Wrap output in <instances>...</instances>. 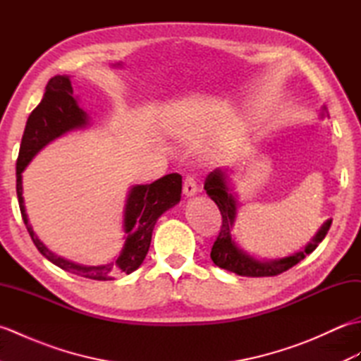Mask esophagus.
Wrapping results in <instances>:
<instances>
[{
  "mask_svg": "<svg viewBox=\"0 0 361 361\" xmlns=\"http://www.w3.org/2000/svg\"><path fill=\"white\" fill-rule=\"evenodd\" d=\"M183 194L186 197H194L197 194V183L192 176H188L185 183H183Z\"/></svg>",
  "mask_w": 361,
  "mask_h": 361,
  "instance_id": "obj_1",
  "label": "esophagus"
}]
</instances>
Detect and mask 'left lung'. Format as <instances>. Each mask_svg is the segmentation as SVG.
I'll return each mask as SVG.
<instances>
[{
    "label": "left lung",
    "instance_id": "left-lung-1",
    "mask_svg": "<svg viewBox=\"0 0 361 361\" xmlns=\"http://www.w3.org/2000/svg\"><path fill=\"white\" fill-rule=\"evenodd\" d=\"M324 114H327L326 106H323L321 118H324ZM204 190L211 197V200H214V203L219 206L221 212V228L211 250L212 262L224 268V270L233 271L239 276L262 278V276H276L287 271L288 268L301 262L312 251H315L332 225V219L326 220L323 226L318 229V233L313 235V239L305 245L304 250H299L293 252V255L278 259H256L250 252L243 251L234 239L233 228L237 219V204L239 203H237V195L233 192V188L229 185V176L226 171L216 169V171H212L206 176Z\"/></svg>",
    "mask_w": 361,
    "mask_h": 361
}]
</instances>
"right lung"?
Listing matches in <instances>:
<instances>
[{"label": "right lung", "mask_w": 361, "mask_h": 361, "mask_svg": "<svg viewBox=\"0 0 361 361\" xmlns=\"http://www.w3.org/2000/svg\"><path fill=\"white\" fill-rule=\"evenodd\" d=\"M90 126V116L79 106L78 96H74L71 75H54L46 85L42 102L29 114L25 133L21 137L17 159V197L21 217L27 228L37 250L65 271L94 281H111L119 274H130L140 268L147 255L152 233L161 214L181 200V175L169 173L150 185H135L130 188L124 206V247L119 256L104 265H82L57 256L38 239L32 225L29 224L25 198H23V171L32 158L57 137L82 130Z\"/></svg>", "instance_id": "obj_1"}]
</instances>
